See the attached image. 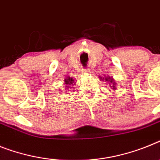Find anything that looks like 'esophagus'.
I'll return each mask as SVG.
<instances>
[{"mask_svg": "<svg viewBox=\"0 0 160 160\" xmlns=\"http://www.w3.org/2000/svg\"><path fill=\"white\" fill-rule=\"evenodd\" d=\"M83 73H84V74L90 73V71H89V69H84L83 70Z\"/></svg>", "mask_w": 160, "mask_h": 160, "instance_id": "34e87169", "label": "esophagus"}]
</instances>
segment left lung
I'll return each mask as SVG.
<instances>
[{
    "mask_svg": "<svg viewBox=\"0 0 160 160\" xmlns=\"http://www.w3.org/2000/svg\"><path fill=\"white\" fill-rule=\"evenodd\" d=\"M101 80H102V78ZM103 80H107V82H109V84H111V85H110L111 89H113V90H115V89H116V83L114 81L113 78L110 77V76H107V77L103 78Z\"/></svg>",
    "mask_w": 160,
    "mask_h": 160,
    "instance_id": "left-lung-1",
    "label": "left lung"
}]
</instances>
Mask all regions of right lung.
<instances>
[{
  "label": "right lung",
  "instance_id": "add662e5",
  "mask_svg": "<svg viewBox=\"0 0 160 160\" xmlns=\"http://www.w3.org/2000/svg\"><path fill=\"white\" fill-rule=\"evenodd\" d=\"M74 79L72 77H67L64 80V85H65V89L66 88H68V89H69V88H73V84H74ZM69 91V90H68Z\"/></svg>",
  "mask_w": 160,
  "mask_h": 160
}]
</instances>
